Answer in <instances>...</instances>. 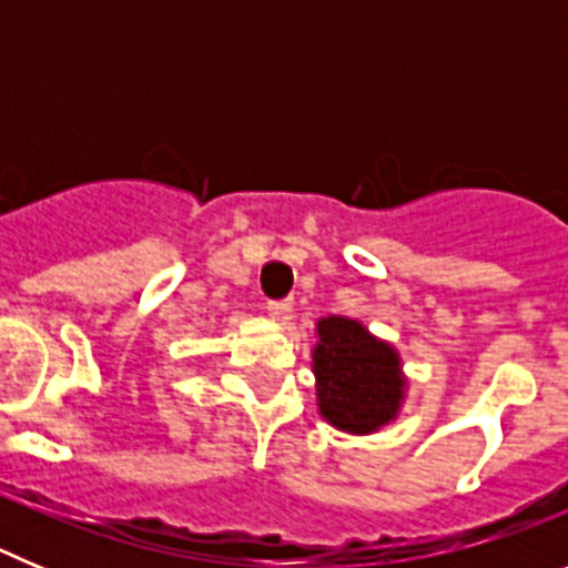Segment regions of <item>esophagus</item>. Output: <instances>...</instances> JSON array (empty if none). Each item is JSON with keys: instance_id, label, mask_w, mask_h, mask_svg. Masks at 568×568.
Wrapping results in <instances>:
<instances>
[{"instance_id": "1", "label": "esophagus", "mask_w": 568, "mask_h": 568, "mask_svg": "<svg viewBox=\"0 0 568 568\" xmlns=\"http://www.w3.org/2000/svg\"><path fill=\"white\" fill-rule=\"evenodd\" d=\"M290 310H293V301H290V298L267 301V313H270V318L284 321V318H287V315H290Z\"/></svg>"}]
</instances>
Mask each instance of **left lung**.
<instances>
[{"label":"left lung","instance_id":"8db88e82","mask_svg":"<svg viewBox=\"0 0 568 568\" xmlns=\"http://www.w3.org/2000/svg\"><path fill=\"white\" fill-rule=\"evenodd\" d=\"M315 333V393L327 424L344 433L369 435L395 420L404 404L406 378L393 346L344 315L321 318Z\"/></svg>","mask_w":568,"mask_h":568}]
</instances>
